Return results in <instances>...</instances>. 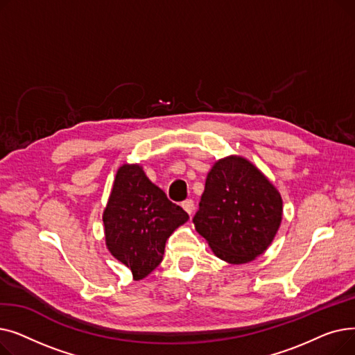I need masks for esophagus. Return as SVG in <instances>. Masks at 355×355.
Instances as JSON below:
<instances>
[{"mask_svg":"<svg viewBox=\"0 0 355 355\" xmlns=\"http://www.w3.org/2000/svg\"><path fill=\"white\" fill-rule=\"evenodd\" d=\"M182 209L187 211L190 216L194 213V201L193 200H185V201H182Z\"/></svg>","mask_w":355,"mask_h":355,"instance_id":"34e87169","label":"esophagus"}]
</instances>
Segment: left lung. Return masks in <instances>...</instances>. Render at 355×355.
Returning a JSON list of instances; mask_svg holds the SVG:
<instances>
[{
  "instance_id": "obj_1",
  "label": "left lung",
  "mask_w": 355,
  "mask_h": 355,
  "mask_svg": "<svg viewBox=\"0 0 355 355\" xmlns=\"http://www.w3.org/2000/svg\"><path fill=\"white\" fill-rule=\"evenodd\" d=\"M281 221V194L250 161L230 155L213 165L193 223L218 259L252 262L269 248Z\"/></svg>"
}]
</instances>
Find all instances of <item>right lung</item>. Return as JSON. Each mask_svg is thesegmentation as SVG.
<instances>
[{
    "label": "right lung",
    "instance_id": "add662e5",
    "mask_svg": "<svg viewBox=\"0 0 355 355\" xmlns=\"http://www.w3.org/2000/svg\"><path fill=\"white\" fill-rule=\"evenodd\" d=\"M187 220L189 214L148 180L139 164L119 166L103 211L105 240L135 281L161 263L166 239Z\"/></svg>",
    "mask_w": 355,
    "mask_h": 355
}]
</instances>
